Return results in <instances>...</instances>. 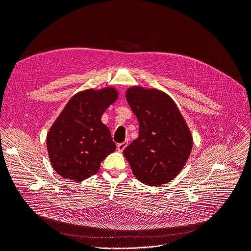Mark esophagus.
Segmentation results:
<instances>
[{
	"label": "esophagus",
	"mask_w": 251,
	"mask_h": 251,
	"mask_svg": "<svg viewBox=\"0 0 251 251\" xmlns=\"http://www.w3.org/2000/svg\"><path fill=\"white\" fill-rule=\"evenodd\" d=\"M127 146H128V140L124 141V143H122V144H119V145L117 146V150H118L119 151H123Z\"/></svg>",
	"instance_id": "1"
}]
</instances>
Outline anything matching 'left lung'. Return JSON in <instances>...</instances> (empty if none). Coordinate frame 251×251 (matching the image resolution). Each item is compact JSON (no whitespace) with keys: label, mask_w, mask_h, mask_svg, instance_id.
Masks as SVG:
<instances>
[{"label":"left lung","mask_w":251,"mask_h":251,"mask_svg":"<svg viewBox=\"0 0 251 251\" xmlns=\"http://www.w3.org/2000/svg\"><path fill=\"white\" fill-rule=\"evenodd\" d=\"M125 95L138 120L139 134L124 150V157L140 182L162 186L186 165L193 148L191 130L164 91L131 86Z\"/></svg>","instance_id":"left-lung-1"}]
</instances>
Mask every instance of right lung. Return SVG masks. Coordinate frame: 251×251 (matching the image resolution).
<instances>
[{
    "label": "right lung",
    "mask_w": 251,
    "mask_h": 251,
    "mask_svg": "<svg viewBox=\"0 0 251 251\" xmlns=\"http://www.w3.org/2000/svg\"><path fill=\"white\" fill-rule=\"evenodd\" d=\"M118 97L115 87L107 86L79 91L65 104L46 137L49 160L60 176L83 181L97 173L100 163L116 151L101 116Z\"/></svg>",
    "instance_id": "obj_1"
}]
</instances>
